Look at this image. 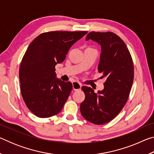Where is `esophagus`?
Returning <instances> with one entry per match:
<instances>
[{
    "mask_svg": "<svg viewBox=\"0 0 154 154\" xmlns=\"http://www.w3.org/2000/svg\"><path fill=\"white\" fill-rule=\"evenodd\" d=\"M72 83V88H73L74 90H80L81 88H82V84L79 82H73Z\"/></svg>",
    "mask_w": 154,
    "mask_h": 154,
    "instance_id": "obj_1",
    "label": "esophagus"
}]
</instances>
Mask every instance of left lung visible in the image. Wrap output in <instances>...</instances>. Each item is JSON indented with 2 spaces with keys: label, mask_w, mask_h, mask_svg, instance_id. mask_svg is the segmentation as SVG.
Returning a JSON list of instances; mask_svg holds the SVG:
<instances>
[{
  "label": "left lung",
  "mask_w": 154,
  "mask_h": 154,
  "mask_svg": "<svg viewBox=\"0 0 154 154\" xmlns=\"http://www.w3.org/2000/svg\"><path fill=\"white\" fill-rule=\"evenodd\" d=\"M90 39L101 47L98 71L106 81L104 89L97 93L90 87L82 88L85 100L80 111L86 120L101 125L116 118L126 105L133 83L134 66L126 45L116 34L91 32L85 40Z\"/></svg>",
  "instance_id": "left-lung-1"
}]
</instances>
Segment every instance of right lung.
<instances>
[{
	"mask_svg": "<svg viewBox=\"0 0 154 154\" xmlns=\"http://www.w3.org/2000/svg\"><path fill=\"white\" fill-rule=\"evenodd\" d=\"M87 32H44L28 46L20 67V90L27 107L36 116L49 118L63 108L72 85L56 78L55 66L64 60L71 47Z\"/></svg>",
	"mask_w": 154,
	"mask_h": 154,
	"instance_id": "1",
	"label": "right lung"
}]
</instances>
